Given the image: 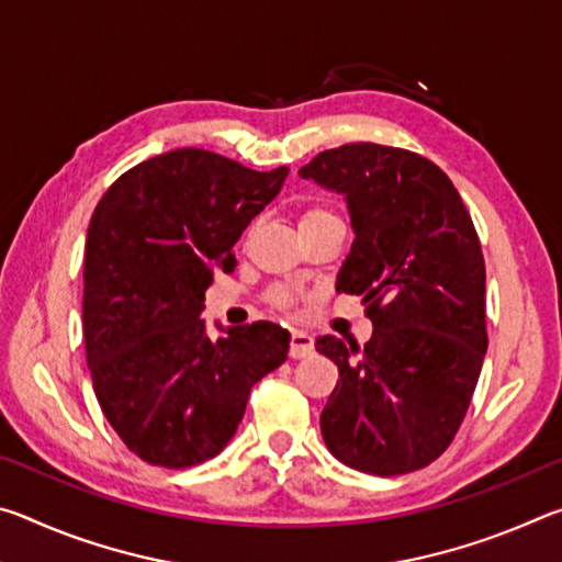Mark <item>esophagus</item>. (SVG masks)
I'll use <instances>...</instances> for the list:
<instances>
[{
    "mask_svg": "<svg viewBox=\"0 0 562 562\" xmlns=\"http://www.w3.org/2000/svg\"><path fill=\"white\" fill-rule=\"evenodd\" d=\"M312 349H315V339H312L307 331L302 329H292V337H290V357L292 359H302L312 355Z\"/></svg>",
    "mask_w": 562,
    "mask_h": 562,
    "instance_id": "1",
    "label": "esophagus"
}]
</instances>
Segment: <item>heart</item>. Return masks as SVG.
Here are the masks:
<instances>
[{
	"label": "heart",
	"instance_id": "obj_1",
	"mask_svg": "<svg viewBox=\"0 0 562 562\" xmlns=\"http://www.w3.org/2000/svg\"><path fill=\"white\" fill-rule=\"evenodd\" d=\"M325 217H337V215L331 213V211H327V207H322V205H312V207H307V211L302 213L300 225H302V223L325 221ZM270 302L278 304V307H284V304L290 302V292H288V290H272V292H270Z\"/></svg>",
	"mask_w": 562,
	"mask_h": 562
}]
</instances>
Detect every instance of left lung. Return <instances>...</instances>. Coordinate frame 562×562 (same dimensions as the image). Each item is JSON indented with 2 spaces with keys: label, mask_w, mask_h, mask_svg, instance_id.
<instances>
[{
  "label": "left lung",
  "mask_w": 562,
  "mask_h": 562,
  "mask_svg": "<svg viewBox=\"0 0 562 562\" xmlns=\"http://www.w3.org/2000/svg\"><path fill=\"white\" fill-rule=\"evenodd\" d=\"M345 195L355 243L337 292L359 294L374 331L364 347H315L339 382L319 426L351 469L398 475L439 459L471 404L486 337V265L459 190L429 158L347 144L300 168Z\"/></svg>",
  "instance_id": "obj_1"
}]
</instances>
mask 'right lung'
I'll return each mask as SVG.
<instances>
[{
	"label": "right lung",
	"mask_w": 562,
	"mask_h": 562,
	"mask_svg": "<svg viewBox=\"0 0 562 562\" xmlns=\"http://www.w3.org/2000/svg\"><path fill=\"white\" fill-rule=\"evenodd\" d=\"M203 148L144 160L91 215L83 252V341L103 416L140 459L188 469L225 449L250 389L288 359L272 322L215 327L205 290L233 272V247L288 178Z\"/></svg>",
	"instance_id": "add662e5"
}]
</instances>
